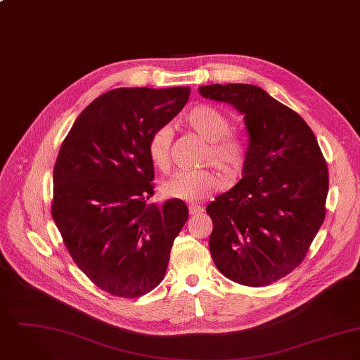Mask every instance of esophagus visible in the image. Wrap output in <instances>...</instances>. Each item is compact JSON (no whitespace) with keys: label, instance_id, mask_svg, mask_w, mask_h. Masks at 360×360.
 <instances>
[{"label":"esophagus","instance_id":"obj_1","mask_svg":"<svg viewBox=\"0 0 360 360\" xmlns=\"http://www.w3.org/2000/svg\"><path fill=\"white\" fill-rule=\"evenodd\" d=\"M202 212H203V207L199 206V205H191L189 206V214L191 216H196V214H199Z\"/></svg>","mask_w":360,"mask_h":360}]
</instances>
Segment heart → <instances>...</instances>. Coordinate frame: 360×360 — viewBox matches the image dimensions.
Listing matches in <instances>:
<instances>
[{
  "label": "heart",
  "mask_w": 360,
  "mask_h": 360,
  "mask_svg": "<svg viewBox=\"0 0 360 360\" xmlns=\"http://www.w3.org/2000/svg\"><path fill=\"white\" fill-rule=\"evenodd\" d=\"M186 127L205 139L209 147L205 162L213 164L226 181H235L245 169L248 146L231 131L229 118L209 104L193 107L184 117ZM172 129L168 125L157 128L147 143L148 157L155 168L165 172L171 165ZM221 185L219 178L209 169L181 171L162 182L161 193L165 198L181 200H202L210 196Z\"/></svg>",
  "instance_id": "b5f03b06"
}]
</instances>
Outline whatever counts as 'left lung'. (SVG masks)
Wrapping results in <instances>:
<instances>
[{
  "label": "left lung",
  "instance_id": "obj_1",
  "mask_svg": "<svg viewBox=\"0 0 360 360\" xmlns=\"http://www.w3.org/2000/svg\"><path fill=\"white\" fill-rule=\"evenodd\" d=\"M199 93L233 105L249 134L242 179L206 207L213 262L233 283L270 285L303 262L324 221L327 162L303 118L263 89L228 83Z\"/></svg>",
  "mask_w": 360,
  "mask_h": 360
}]
</instances>
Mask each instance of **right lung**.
Instances as JSON below:
<instances>
[{"mask_svg":"<svg viewBox=\"0 0 360 360\" xmlns=\"http://www.w3.org/2000/svg\"><path fill=\"white\" fill-rule=\"evenodd\" d=\"M189 96V87L110 90L80 112L61 144L51 214L76 266L114 296L138 297L162 281L188 221L179 199L147 202L154 195L147 143Z\"/></svg>","mask_w":360,"mask_h":360,"instance_id":"obj_1","label":"right lung"}]
</instances>
